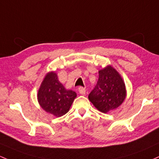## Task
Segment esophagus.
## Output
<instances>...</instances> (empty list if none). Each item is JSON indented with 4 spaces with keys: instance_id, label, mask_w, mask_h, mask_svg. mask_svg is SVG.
Here are the masks:
<instances>
[{
    "instance_id": "34e87169",
    "label": "esophagus",
    "mask_w": 159,
    "mask_h": 159,
    "mask_svg": "<svg viewBox=\"0 0 159 159\" xmlns=\"http://www.w3.org/2000/svg\"><path fill=\"white\" fill-rule=\"evenodd\" d=\"M78 91H79V93H81V95H85V93H86V90H85V88H82V87L78 88Z\"/></svg>"
}]
</instances>
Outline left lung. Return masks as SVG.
I'll return each mask as SVG.
<instances>
[{"label": "left lung", "mask_w": 159, "mask_h": 159, "mask_svg": "<svg viewBox=\"0 0 159 159\" xmlns=\"http://www.w3.org/2000/svg\"><path fill=\"white\" fill-rule=\"evenodd\" d=\"M125 97L126 88L119 73L111 66L99 70L97 85L88 96L93 105L101 112L107 113L121 105Z\"/></svg>", "instance_id": "1"}]
</instances>
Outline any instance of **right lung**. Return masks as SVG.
Instances as JSON below:
<instances>
[{
	"instance_id": "1",
	"label": "right lung",
	"mask_w": 159,
	"mask_h": 159,
	"mask_svg": "<svg viewBox=\"0 0 159 159\" xmlns=\"http://www.w3.org/2000/svg\"><path fill=\"white\" fill-rule=\"evenodd\" d=\"M76 97L75 92L64 88L54 71L45 75L38 92V100L41 108L56 117L66 114Z\"/></svg>"
}]
</instances>
